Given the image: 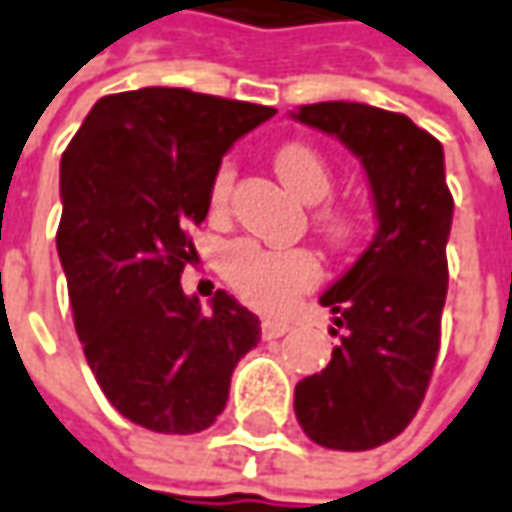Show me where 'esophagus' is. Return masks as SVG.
<instances>
[{"label":"esophagus","mask_w":512,"mask_h":512,"mask_svg":"<svg viewBox=\"0 0 512 512\" xmlns=\"http://www.w3.org/2000/svg\"><path fill=\"white\" fill-rule=\"evenodd\" d=\"M289 328H291L289 323H283V320H263V323H260V331H263V337H266V340L283 337Z\"/></svg>","instance_id":"34e87169"}]
</instances>
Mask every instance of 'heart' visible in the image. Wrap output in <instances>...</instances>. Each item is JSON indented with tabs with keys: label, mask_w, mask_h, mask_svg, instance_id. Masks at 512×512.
<instances>
[{
	"label": "heart",
	"mask_w": 512,
	"mask_h": 512,
	"mask_svg": "<svg viewBox=\"0 0 512 512\" xmlns=\"http://www.w3.org/2000/svg\"><path fill=\"white\" fill-rule=\"evenodd\" d=\"M274 169L280 181L306 203H320L331 192V169L326 158L309 144H286L274 155ZM232 167L226 164L215 175L212 184V206L218 209L229 198L232 189ZM323 229L331 238H345L351 232V223L337 212H326ZM223 274L232 283L240 297L260 311L280 314L297 303L303 291L317 286L320 280V263L311 252L303 249H263L255 240H232L221 257Z\"/></svg>",
	"instance_id": "b5f03b06"
}]
</instances>
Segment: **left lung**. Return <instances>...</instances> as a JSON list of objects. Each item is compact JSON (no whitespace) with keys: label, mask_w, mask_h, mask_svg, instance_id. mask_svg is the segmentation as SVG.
Returning a JSON list of instances; mask_svg holds the SVG:
<instances>
[{"label":"left lung","mask_w":512,"mask_h":512,"mask_svg":"<svg viewBox=\"0 0 512 512\" xmlns=\"http://www.w3.org/2000/svg\"><path fill=\"white\" fill-rule=\"evenodd\" d=\"M291 118L360 158L377 218L365 252L320 294L343 337L320 374L297 382L294 414L323 448H379L416 416L439 354L453 223L445 152L408 115L371 104L320 101Z\"/></svg>","instance_id":"1"}]
</instances>
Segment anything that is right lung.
I'll return each instance as SVG.
<instances>
[{
    "label": "right lung",
    "mask_w": 512,
    "mask_h": 512,
    "mask_svg": "<svg viewBox=\"0 0 512 512\" xmlns=\"http://www.w3.org/2000/svg\"><path fill=\"white\" fill-rule=\"evenodd\" d=\"M274 107L141 87L98 98L62 155V260L73 320L104 397L155 433L206 431L260 320L226 291L181 289L186 229L206 218L221 158Z\"/></svg>",
    "instance_id": "obj_1"
}]
</instances>
